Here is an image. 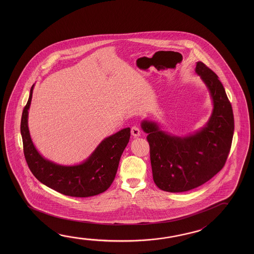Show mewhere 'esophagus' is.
I'll list each match as a JSON object with an SVG mask.
<instances>
[{"label":"esophagus","mask_w":254,"mask_h":254,"mask_svg":"<svg viewBox=\"0 0 254 254\" xmlns=\"http://www.w3.org/2000/svg\"><path fill=\"white\" fill-rule=\"evenodd\" d=\"M131 133L133 134V136H134V137H137V136L141 134V131H140V129H139L138 127L133 126V127H132V128H131Z\"/></svg>","instance_id":"obj_1"}]
</instances>
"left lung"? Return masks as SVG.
I'll list each match as a JSON object with an SVG mask.
<instances>
[{
    "label": "left lung",
    "instance_id": "8db88e82",
    "mask_svg": "<svg viewBox=\"0 0 254 254\" xmlns=\"http://www.w3.org/2000/svg\"><path fill=\"white\" fill-rule=\"evenodd\" d=\"M195 72L206 85L213 104L203 128L179 137L160 130L156 122H141L148 133L154 183L164 191H188L212 179L224 167L231 148L233 111L223 85L204 63H196Z\"/></svg>",
    "mask_w": 254,
    "mask_h": 254
}]
</instances>
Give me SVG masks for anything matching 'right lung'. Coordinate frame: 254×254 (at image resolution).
<instances>
[{
    "mask_svg": "<svg viewBox=\"0 0 254 254\" xmlns=\"http://www.w3.org/2000/svg\"><path fill=\"white\" fill-rule=\"evenodd\" d=\"M21 118L20 132L25 160L38 181L61 194L75 197L98 195L108 190L116 176L121 155L130 139V128L122 129L105 138L83 163L76 166H61L43 158L35 149L30 136L27 118L33 96Z\"/></svg>",
    "mask_w": 254,
    "mask_h": 254,
    "instance_id": "1",
    "label": "right lung"
}]
</instances>
